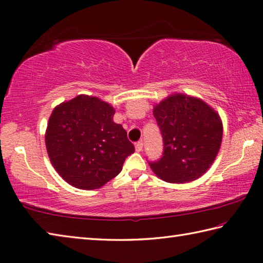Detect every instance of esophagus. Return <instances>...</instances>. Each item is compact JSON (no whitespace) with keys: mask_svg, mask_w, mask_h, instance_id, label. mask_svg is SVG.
Returning <instances> with one entry per match:
<instances>
[{"mask_svg":"<svg viewBox=\"0 0 263 263\" xmlns=\"http://www.w3.org/2000/svg\"><path fill=\"white\" fill-rule=\"evenodd\" d=\"M142 148H143V142H142V140L138 141V142L136 143V151L139 153V152L142 151Z\"/></svg>","mask_w":263,"mask_h":263,"instance_id":"esophagus-1","label":"esophagus"}]
</instances>
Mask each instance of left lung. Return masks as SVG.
Instances as JSON below:
<instances>
[{"mask_svg": "<svg viewBox=\"0 0 263 263\" xmlns=\"http://www.w3.org/2000/svg\"><path fill=\"white\" fill-rule=\"evenodd\" d=\"M163 138L162 157L148 162L158 178L170 183L194 181L212 165L222 140L219 115L204 101L174 95L154 108Z\"/></svg>", "mask_w": 263, "mask_h": 263, "instance_id": "1", "label": "left lung"}]
</instances>
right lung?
<instances>
[{
  "instance_id": "obj_1",
  "label": "right lung",
  "mask_w": 263,
  "mask_h": 263,
  "mask_svg": "<svg viewBox=\"0 0 263 263\" xmlns=\"http://www.w3.org/2000/svg\"><path fill=\"white\" fill-rule=\"evenodd\" d=\"M114 108L96 97L77 96L57 106L50 116L45 145L50 161L65 181L97 189L121 172L135 153Z\"/></svg>"
}]
</instances>
